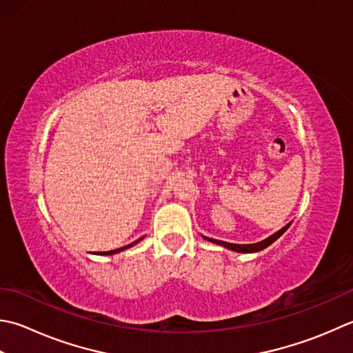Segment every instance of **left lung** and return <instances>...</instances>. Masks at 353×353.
Returning a JSON list of instances; mask_svg holds the SVG:
<instances>
[{
    "label": "left lung",
    "instance_id": "left-lung-1",
    "mask_svg": "<svg viewBox=\"0 0 353 353\" xmlns=\"http://www.w3.org/2000/svg\"><path fill=\"white\" fill-rule=\"evenodd\" d=\"M288 228H289V225H286L285 228H281L279 232L272 234V236L268 237L266 240L259 241V243H252V245H236V243H228V241H222V240H214V239H208V237H205V239H208L210 241H212V243H217L220 246H225V248H228V250L236 251V252H259L261 250H265V248H268L269 245H272L275 240H277L280 236H283V234H285V231L288 230Z\"/></svg>",
    "mask_w": 353,
    "mask_h": 353
}]
</instances>
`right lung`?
Returning <instances> with one entry per match:
<instances>
[{"label":"right lung","instance_id":"1","mask_svg":"<svg viewBox=\"0 0 353 353\" xmlns=\"http://www.w3.org/2000/svg\"><path fill=\"white\" fill-rule=\"evenodd\" d=\"M137 241H141V239H139V240H136V241H133V243H130V245H127V246L119 248V250H113V251H103V252H99V254H102V255H112V254H116V252H121V251H123V250H127V248H131V246H133V245H136Z\"/></svg>","mask_w":353,"mask_h":353}]
</instances>
